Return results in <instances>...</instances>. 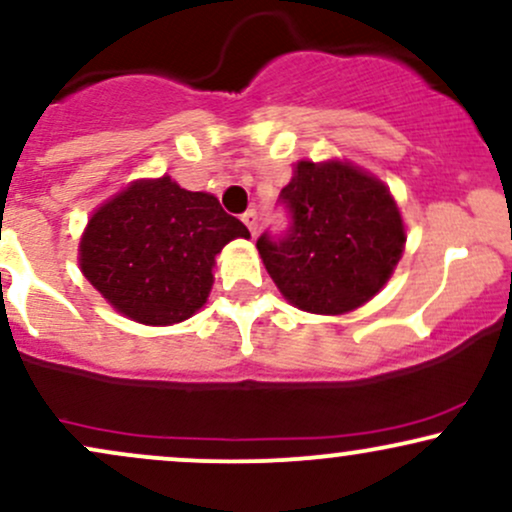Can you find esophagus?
<instances>
[{
	"mask_svg": "<svg viewBox=\"0 0 512 512\" xmlns=\"http://www.w3.org/2000/svg\"><path fill=\"white\" fill-rule=\"evenodd\" d=\"M243 223H245V226H248L250 236L255 238V236H257V211H255V209L245 211V214H243Z\"/></svg>",
	"mask_w": 512,
	"mask_h": 512,
	"instance_id": "obj_1",
	"label": "esophagus"
}]
</instances>
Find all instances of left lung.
<instances>
[{
	"mask_svg": "<svg viewBox=\"0 0 512 512\" xmlns=\"http://www.w3.org/2000/svg\"><path fill=\"white\" fill-rule=\"evenodd\" d=\"M279 202L291 214L289 231L262 233L257 250L286 301L342 315L387 284L407 236L378 178L344 161H298Z\"/></svg>",
	"mask_w": 512,
	"mask_h": 512,
	"instance_id": "left-lung-1",
	"label": "left lung"
}]
</instances>
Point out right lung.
<instances>
[{
    "label": "right lung",
    "mask_w": 512,
    "mask_h": 512,
    "mask_svg": "<svg viewBox=\"0 0 512 512\" xmlns=\"http://www.w3.org/2000/svg\"><path fill=\"white\" fill-rule=\"evenodd\" d=\"M233 238H250V231L219 199L163 175L132 182L96 209L79 264L117 313L142 325H175L207 303L214 257Z\"/></svg>",
    "instance_id": "1"
}]
</instances>
